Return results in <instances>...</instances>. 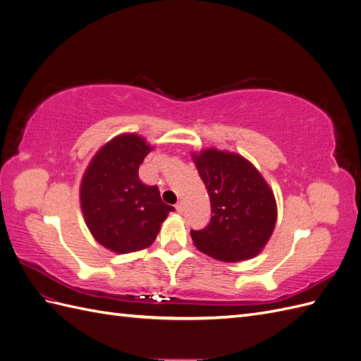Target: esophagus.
<instances>
[{
	"label": "esophagus",
	"instance_id": "obj_1",
	"mask_svg": "<svg viewBox=\"0 0 361 361\" xmlns=\"http://www.w3.org/2000/svg\"><path fill=\"white\" fill-rule=\"evenodd\" d=\"M176 211H178L179 214H183V211H185V203H183L182 200L176 203Z\"/></svg>",
	"mask_w": 361,
	"mask_h": 361
}]
</instances>
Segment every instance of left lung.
Wrapping results in <instances>:
<instances>
[{
  "label": "left lung",
  "mask_w": 361,
  "mask_h": 361,
  "mask_svg": "<svg viewBox=\"0 0 361 361\" xmlns=\"http://www.w3.org/2000/svg\"><path fill=\"white\" fill-rule=\"evenodd\" d=\"M211 199V221L191 231L194 245L223 262L257 256L277 221L274 192L257 169L241 155L206 149L192 154Z\"/></svg>",
  "instance_id": "1"
}]
</instances>
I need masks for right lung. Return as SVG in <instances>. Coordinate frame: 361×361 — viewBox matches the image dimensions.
I'll list each match as a JSON object with an SVG mask.
<instances>
[{
  "instance_id": "add662e5",
  "label": "right lung",
  "mask_w": 361,
  "mask_h": 361,
  "mask_svg": "<svg viewBox=\"0 0 361 361\" xmlns=\"http://www.w3.org/2000/svg\"><path fill=\"white\" fill-rule=\"evenodd\" d=\"M150 150L145 138L122 134L97 150L82 176L80 200L85 224L96 241L114 253L149 247L174 211L161 200L158 187L138 178Z\"/></svg>"
}]
</instances>
